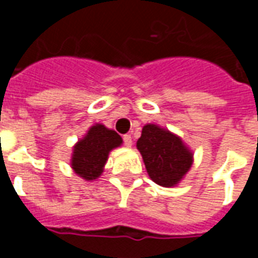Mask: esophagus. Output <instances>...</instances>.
Masks as SVG:
<instances>
[{
	"instance_id": "34e87169",
	"label": "esophagus",
	"mask_w": 258,
	"mask_h": 258,
	"mask_svg": "<svg viewBox=\"0 0 258 258\" xmlns=\"http://www.w3.org/2000/svg\"><path fill=\"white\" fill-rule=\"evenodd\" d=\"M123 142L125 146H131L133 145V138H131V135H123Z\"/></svg>"
}]
</instances>
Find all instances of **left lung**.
Here are the masks:
<instances>
[{
  "instance_id": "obj_1",
  "label": "left lung",
  "mask_w": 258,
  "mask_h": 258,
  "mask_svg": "<svg viewBox=\"0 0 258 258\" xmlns=\"http://www.w3.org/2000/svg\"><path fill=\"white\" fill-rule=\"evenodd\" d=\"M137 148L149 177L162 186H174L192 166V153L181 138L155 124L142 128Z\"/></svg>"
}]
</instances>
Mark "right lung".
<instances>
[{
	"mask_svg": "<svg viewBox=\"0 0 258 258\" xmlns=\"http://www.w3.org/2000/svg\"><path fill=\"white\" fill-rule=\"evenodd\" d=\"M121 137L102 124L92 125L74 146L72 167L84 179H95L103 171L109 152L121 145Z\"/></svg>",
	"mask_w": 258,
	"mask_h": 258,
	"instance_id": "1",
	"label": "right lung"
}]
</instances>
